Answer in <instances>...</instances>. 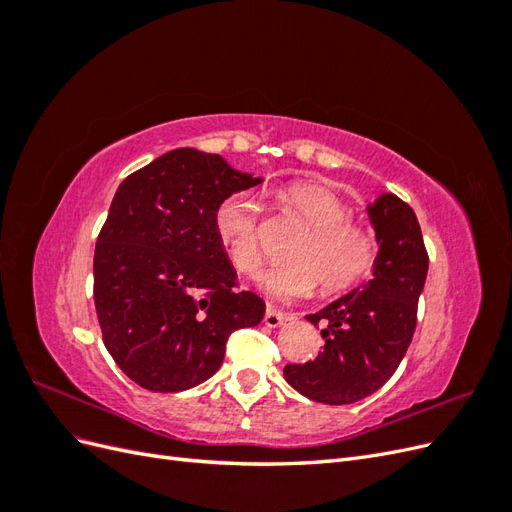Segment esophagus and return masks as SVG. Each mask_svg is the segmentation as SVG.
<instances>
[{
  "instance_id": "34e87169",
  "label": "esophagus",
  "mask_w": 512,
  "mask_h": 512,
  "mask_svg": "<svg viewBox=\"0 0 512 512\" xmlns=\"http://www.w3.org/2000/svg\"><path fill=\"white\" fill-rule=\"evenodd\" d=\"M284 320H286V316L280 312V309H275V307H267L265 318H262V322H265L269 329H277V327H282Z\"/></svg>"
}]
</instances>
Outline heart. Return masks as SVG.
Wrapping results in <instances>:
<instances>
[{"mask_svg":"<svg viewBox=\"0 0 512 512\" xmlns=\"http://www.w3.org/2000/svg\"><path fill=\"white\" fill-rule=\"evenodd\" d=\"M280 200L309 226V232L292 250L294 262L258 277L260 290L271 299L307 297L318 282L324 294L344 292L374 267V237L350 222L348 205L327 185L292 183L280 192ZM213 228L230 265L243 275H254L262 262L256 196L247 190L224 196L215 207Z\"/></svg>","mask_w":512,"mask_h":512,"instance_id":"1","label":"heart"}]
</instances>
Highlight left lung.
Instances as JSON below:
<instances>
[{"label": "left lung", "instance_id": "obj_1", "mask_svg": "<svg viewBox=\"0 0 512 512\" xmlns=\"http://www.w3.org/2000/svg\"><path fill=\"white\" fill-rule=\"evenodd\" d=\"M367 218L378 243L371 280L305 316L322 327L324 350L314 361L284 367L292 389L320 404L344 406L376 393L414 335L429 267L416 213L395 194L380 192L367 205Z\"/></svg>", "mask_w": 512, "mask_h": 512}]
</instances>
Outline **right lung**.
Listing matches in <instances>:
<instances>
[{"instance_id": "add662e5", "label": "right lung", "mask_w": 512, "mask_h": 512, "mask_svg": "<svg viewBox=\"0 0 512 512\" xmlns=\"http://www.w3.org/2000/svg\"><path fill=\"white\" fill-rule=\"evenodd\" d=\"M265 179L218 153L179 147L123 179L94 254L104 346L138 386L179 393L220 369L232 331L256 327L265 301L235 290L213 213Z\"/></svg>"}]
</instances>
